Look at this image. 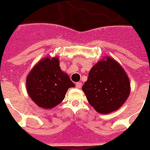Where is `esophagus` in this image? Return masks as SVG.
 <instances>
[{
  "label": "esophagus",
  "mask_w": 150,
  "mask_h": 150,
  "mask_svg": "<svg viewBox=\"0 0 150 150\" xmlns=\"http://www.w3.org/2000/svg\"><path fill=\"white\" fill-rule=\"evenodd\" d=\"M82 86V84H81V82H77L76 84V87L77 88H81Z\"/></svg>",
  "instance_id": "34e87169"
}]
</instances>
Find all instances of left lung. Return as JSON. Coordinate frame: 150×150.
Listing matches in <instances>:
<instances>
[{
  "label": "left lung",
  "mask_w": 150,
  "mask_h": 150,
  "mask_svg": "<svg viewBox=\"0 0 150 150\" xmlns=\"http://www.w3.org/2000/svg\"><path fill=\"white\" fill-rule=\"evenodd\" d=\"M82 90L96 111L108 114L120 108L127 101L130 82L122 66L107 56L92 66Z\"/></svg>",
  "instance_id": "obj_1"
}]
</instances>
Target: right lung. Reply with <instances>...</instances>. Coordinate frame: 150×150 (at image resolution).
I'll return each mask as SVG.
<instances>
[{
  "label": "right lung",
  "mask_w": 150,
  "mask_h": 150,
  "mask_svg": "<svg viewBox=\"0 0 150 150\" xmlns=\"http://www.w3.org/2000/svg\"><path fill=\"white\" fill-rule=\"evenodd\" d=\"M74 86L68 74L61 69L58 57L41 59L26 79L28 96L43 109H51L62 103L69 88Z\"/></svg>",
  "instance_id": "obj_1"
}]
</instances>
